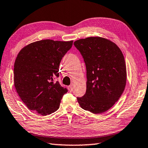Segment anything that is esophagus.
<instances>
[{
	"label": "esophagus",
	"instance_id": "1",
	"mask_svg": "<svg viewBox=\"0 0 148 148\" xmlns=\"http://www.w3.org/2000/svg\"><path fill=\"white\" fill-rule=\"evenodd\" d=\"M67 88H68V90H69V92H73V88H72V86H69L67 87Z\"/></svg>",
	"mask_w": 148,
	"mask_h": 148
}]
</instances>
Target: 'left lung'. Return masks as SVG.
Segmentation results:
<instances>
[{
    "mask_svg": "<svg viewBox=\"0 0 148 148\" xmlns=\"http://www.w3.org/2000/svg\"><path fill=\"white\" fill-rule=\"evenodd\" d=\"M74 45L86 69V91L77 97L78 103L94 114L106 112L118 101L126 85L123 55L116 44L102 37L79 39Z\"/></svg>",
    "mask_w": 148,
    "mask_h": 148,
    "instance_id": "1",
    "label": "left lung"
}]
</instances>
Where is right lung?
<instances>
[{
  "label": "right lung",
  "mask_w": 148,
  "mask_h": 148,
  "mask_svg": "<svg viewBox=\"0 0 148 148\" xmlns=\"http://www.w3.org/2000/svg\"><path fill=\"white\" fill-rule=\"evenodd\" d=\"M73 40L45 39L22 49L14 65L15 88L29 109L42 116L55 112L68 92L58 81L59 65Z\"/></svg>",
  "instance_id": "1"
}]
</instances>
